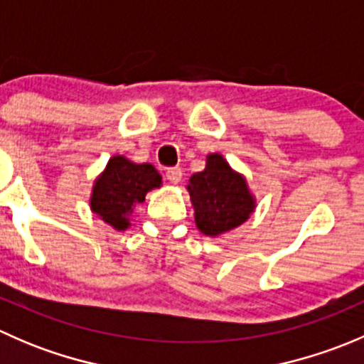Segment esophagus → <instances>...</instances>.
<instances>
[{
	"label": "esophagus",
	"instance_id": "esophagus-1",
	"mask_svg": "<svg viewBox=\"0 0 364 364\" xmlns=\"http://www.w3.org/2000/svg\"><path fill=\"white\" fill-rule=\"evenodd\" d=\"M165 176H167L168 181L174 183V185H178V183L181 181V178H183V171L179 167H171V168H167Z\"/></svg>",
	"mask_w": 364,
	"mask_h": 364
}]
</instances>
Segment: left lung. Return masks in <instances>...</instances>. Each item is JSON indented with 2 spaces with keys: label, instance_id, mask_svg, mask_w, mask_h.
Segmentation results:
<instances>
[{
  "label": "left lung",
  "instance_id": "obj_1",
  "mask_svg": "<svg viewBox=\"0 0 364 364\" xmlns=\"http://www.w3.org/2000/svg\"><path fill=\"white\" fill-rule=\"evenodd\" d=\"M196 223L205 236L232 230L247 222L255 209L250 190L241 174L234 172L222 155H209L203 172L188 181Z\"/></svg>",
  "mask_w": 364,
  "mask_h": 364
}]
</instances>
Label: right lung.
<instances>
[{"label": "right lung", "instance_id": "right-lung-1", "mask_svg": "<svg viewBox=\"0 0 364 364\" xmlns=\"http://www.w3.org/2000/svg\"><path fill=\"white\" fill-rule=\"evenodd\" d=\"M161 176L151 164H134L124 156H112L98 176L91 196V209L114 229L130 225L135 205L144 203L149 190L159 188Z\"/></svg>", "mask_w": 364, "mask_h": 364}]
</instances>
